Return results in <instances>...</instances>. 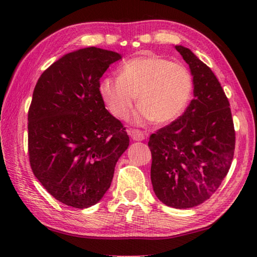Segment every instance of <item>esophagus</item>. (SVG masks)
Instances as JSON below:
<instances>
[{"label": "esophagus", "mask_w": 257, "mask_h": 257, "mask_svg": "<svg viewBox=\"0 0 257 257\" xmlns=\"http://www.w3.org/2000/svg\"><path fill=\"white\" fill-rule=\"evenodd\" d=\"M128 135L130 137H132L134 141H144L145 139V134L141 132V130L138 129H129L127 130Z\"/></svg>", "instance_id": "34e87169"}]
</instances>
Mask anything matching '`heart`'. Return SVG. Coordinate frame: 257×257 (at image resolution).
Here are the masks:
<instances>
[{"instance_id":"obj_1","label":"heart","mask_w":257,"mask_h":257,"mask_svg":"<svg viewBox=\"0 0 257 257\" xmlns=\"http://www.w3.org/2000/svg\"><path fill=\"white\" fill-rule=\"evenodd\" d=\"M99 94L113 114L124 119L138 101V119L167 123L185 111L193 79L185 66L160 56H142L124 62L119 77H105Z\"/></svg>"}]
</instances>
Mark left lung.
<instances>
[{
	"label": "left lung",
	"instance_id": "obj_1",
	"mask_svg": "<svg viewBox=\"0 0 257 257\" xmlns=\"http://www.w3.org/2000/svg\"><path fill=\"white\" fill-rule=\"evenodd\" d=\"M190 68L194 98L170 124L152 134L151 180L165 205L190 208L207 201L228 175L236 134L230 104L214 73L193 52L176 46Z\"/></svg>",
	"mask_w": 257,
	"mask_h": 257
}]
</instances>
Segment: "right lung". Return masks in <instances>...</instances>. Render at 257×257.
Masks as SVG:
<instances>
[{
    "label": "right lung",
    "mask_w": 257,
    "mask_h": 257,
    "mask_svg": "<svg viewBox=\"0 0 257 257\" xmlns=\"http://www.w3.org/2000/svg\"><path fill=\"white\" fill-rule=\"evenodd\" d=\"M121 55L86 47L42 73L28 111L33 173L59 202L86 208L110 188L115 163L129 146L121 121L105 108L99 79Z\"/></svg>",
    "instance_id": "obj_1"
}]
</instances>
